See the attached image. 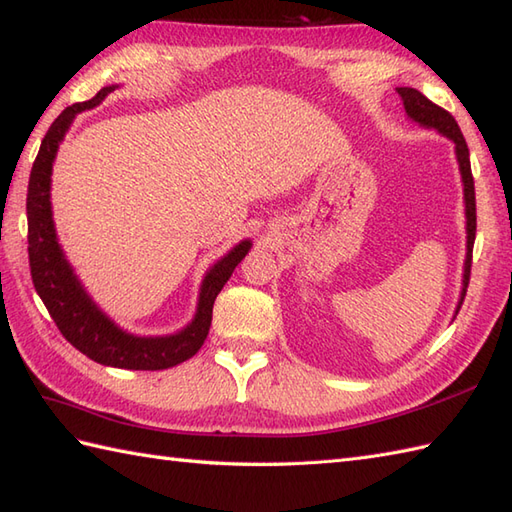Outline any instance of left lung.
<instances>
[{"label": "left lung", "mask_w": 512, "mask_h": 512, "mask_svg": "<svg viewBox=\"0 0 512 512\" xmlns=\"http://www.w3.org/2000/svg\"><path fill=\"white\" fill-rule=\"evenodd\" d=\"M397 93L403 100V109H406L408 120L419 124L421 128H430L447 137L451 144H454L458 170L462 178V194H465V218H467V255H465V268H462V290L460 299L456 305V314L460 310L462 301H465L469 275H471V253H473V242H475V187H473V176H471V161H469V148L467 141L460 133V126L456 124L454 117H451L441 106L430 102L425 95L417 89L410 87H397ZM454 314V318H456Z\"/></svg>", "instance_id": "obj_1"}]
</instances>
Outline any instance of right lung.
Here are the masks:
<instances>
[{
  "label": "right lung",
  "instance_id": "add662e5",
  "mask_svg": "<svg viewBox=\"0 0 512 512\" xmlns=\"http://www.w3.org/2000/svg\"><path fill=\"white\" fill-rule=\"evenodd\" d=\"M117 85L104 87L91 100L71 104L56 117L47 130L37 159H34L28 183V255L34 288L45 303L67 342L85 353L93 362L128 371H163L198 353L205 342L213 301L233 275L235 266L251 251L253 242L242 240L213 264L200 283L198 305L192 323L170 336H135L106 316L69 264L58 242L52 218V168L58 146L65 139L76 115L98 106Z\"/></svg>",
  "mask_w": 512,
  "mask_h": 512
}]
</instances>
